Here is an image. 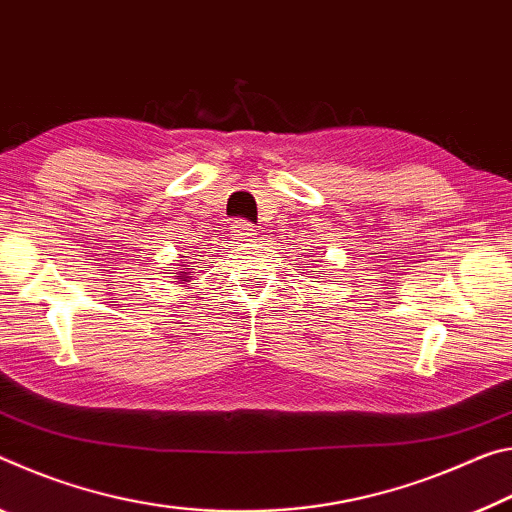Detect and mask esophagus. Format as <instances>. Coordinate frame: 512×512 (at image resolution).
Here are the masks:
<instances>
[{
  "label": "esophagus",
  "mask_w": 512,
  "mask_h": 512,
  "mask_svg": "<svg viewBox=\"0 0 512 512\" xmlns=\"http://www.w3.org/2000/svg\"><path fill=\"white\" fill-rule=\"evenodd\" d=\"M233 236H236L240 242H254L256 238V229L245 220H238L233 224Z\"/></svg>",
  "instance_id": "34e87169"
}]
</instances>
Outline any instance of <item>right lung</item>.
I'll return each instance as SVG.
<instances>
[{"label":"right lung","instance_id":"right-lung-1","mask_svg":"<svg viewBox=\"0 0 512 512\" xmlns=\"http://www.w3.org/2000/svg\"><path fill=\"white\" fill-rule=\"evenodd\" d=\"M192 267H195V265H186V263H179V267H174L172 274H177V276H174V279H177L174 283H183V288H188Z\"/></svg>","mask_w":512,"mask_h":512}]
</instances>
